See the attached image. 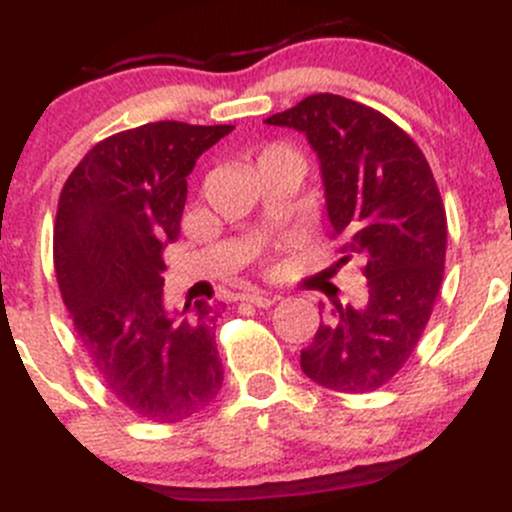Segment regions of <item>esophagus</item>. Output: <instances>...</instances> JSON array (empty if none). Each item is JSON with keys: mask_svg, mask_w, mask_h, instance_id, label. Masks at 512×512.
Here are the masks:
<instances>
[{"mask_svg": "<svg viewBox=\"0 0 512 512\" xmlns=\"http://www.w3.org/2000/svg\"><path fill=\"white\" fill-rule=\"evenodd\" d=\"M242 301H247V304H255L257 309H267V306L277 304L279 294H272V292H247V294H242Z\"/></svg>", "mask_w": 512, "mask_h": 512, "instance_id": "obj_1", "label": "esophagus"}]
</instances>
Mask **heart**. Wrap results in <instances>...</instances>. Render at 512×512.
Segmentation results:
<instances>
[{
    "mask_svg": "<svg viewBox=\"0 0 512 512\" xmlns=\"http://www.w3.org/2000/svg\"><path fill=\"white\" fill-rule=\"evenodd\" d=\"M272 157H294V159H297V154L289 152V149H284V147H272V149H267L265 154H262V159H272Z\"/></svg>",
    "mask_w": 512,
    "mask_h": 512,
    "instance_id": "b5f03b06",
    "label": "heart"
}]
</instances>
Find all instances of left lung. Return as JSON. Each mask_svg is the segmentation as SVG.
<instances>
[{"label": "left lung", "instance_id": "obj_1", "mask_svg": "<svg viewBox=\"0 0 512 512\" xmlns=\"http://www.w3.org/2000/svg\"><path fill=\"white\" fill-rule=\"evenodd\" d=\"M267 125L294 127L319 154L326 211L341 240L336 267L360 262L365 299L333 301L301 351L306 378L336 392H373L407 363L439 297L446 211L417 142L383 112L316 93Z\"/></svg>", "mask_w": 512, "mask_h": 512}]
</instances>
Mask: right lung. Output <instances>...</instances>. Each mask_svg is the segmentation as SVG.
<instances>
[{
    "mask_svg": "<svg viewBox=\"0 0 512 512\" xmlns=\"http://www.w3.org/2000/svg\"><path fill=\"white\" fill-rule=\"evenodd\" d=\"M233 129L164 120L117 132L58 198L53 267L75 336L107 392L147 422H184L223 385L220 304L166 309L161 252L181 233L186 176Z\"/></svg>",
    "mask_w": 512,
    "mask_h": 512,
    "instance_id": "right-lung-1",
    "label": "right lung"
}]
</instances>
